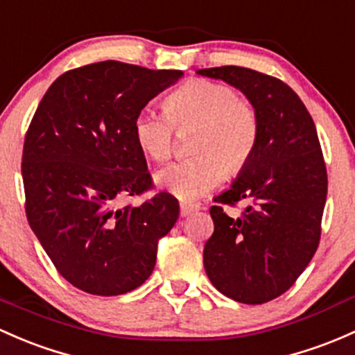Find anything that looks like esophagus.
<instances>
[{"label": "esophagus", "instance_id": "1", "mask_svg": "<svg viewBox=\"0 0 355 355\" xmlns=\"http://www.w3.org/2000/svg\"><path fill=\"white\" fill-rule=\"evenodd\" d=\"M197 209H199V206H196V204H187V202H182L180 204V214L184 216H190L192 212H196Z\"/></svg>", "mask_w": 355, "mask_h": 355}]
</instances>
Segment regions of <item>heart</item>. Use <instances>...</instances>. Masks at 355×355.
I'll return each mask as SVG.
<instances>
[{
  "mask_svg": "<svg viewBox=\"0 0 355 355\" xmlns=\"http://www.w3.org/2000/svg\"><path fill=\"white\" fill-rule=\"evenodd\" d=\"M166 115L151 109L137 112L132 136L137 148L155 162H165L173 149V128L196 125L193 158L170 163L155 173V184L177 199L192 202L236 173L255 153L259 117L230 87L209 80H192L165 100Z\"/></svg>",
  "mask_w": 355,
  "mask_h": 355,
  "instance_id": "1",
  "label": "heart"
}]
</instances>
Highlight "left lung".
Here are the masks:
<instances>
[{
    "mask_svg": "<svg viewBox=\"0 0 355 355\" xmlns=\"http://www.w3.org/2000/svg\"><path fill=\"white\" fill-rule=\"evenodd\" d=\"M197 74L240 89L260 125L253 156L214 199L248 206L240 218L211 207L214 233L204 246V268L212 286L231 300L267 303L296 282L318 248L328 180L315 122L277 78L240 66Z\"/></svg>",
    "mask_w": 355,
    "mask_h": 355,
    "instance_id": "8db88e82",
    "label": "left lung"
}]
</instances>
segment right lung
Segmentation results:
<instances>
[{"instance_id":"1","label":"right lung","mask_w":355,"mask_h":355,"mask_svg":"<svg viewBox=\"0 0 355 355\" xmlns=\"http://www.w3.org/2000/svg\"><path fill=\"white\" fill-rule=\"evenodd\" d=\"M182 76L95 62L61 74L37 107L21 158L28 225L59 274L85 293L139 287L155 268L158 241L177 223L171 193L139 206L117 202L151 187L134 117Z\"/></svg>"}]
</instances>
